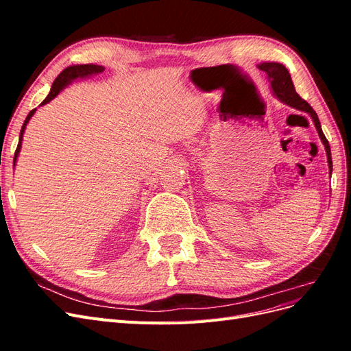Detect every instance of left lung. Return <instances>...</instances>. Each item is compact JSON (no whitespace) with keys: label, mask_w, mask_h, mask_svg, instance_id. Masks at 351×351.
Segmentation results:
<instances>
[{"label":"left lung","mask_w":351,"mask_h":351,"mask_svg":"<svg viewBox=\"0 0 351 351\" xmlns=\"http://www.w3.org/2000/svg\"><path fill=\"white\" fill-rule=\"evenodd\" d=\"M259 70H262L265 74L268 76V80L271 83V88L274 95H277V98L290 105V107L295 108V110H300L304 111L311 115V119L315 123V127L317 130V134H319L321 141L325 146V151H326V156H328V165H329V174L332 171V158H331V147H329V143L326 141V137L322 132V127L319 123V119H317V114L313 111V108L311 107L309 104H307L304 99L300 98V95L295 92L294 89V84L291 80V76L289 70H287L282 64L280 62H262V64L258 66Z\"/></svg>","instance_id":"1"}]
</instances>
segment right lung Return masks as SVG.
<instances>
[{
    "label": "right lung",
    "mask_w": 351,
    "mask_h": 351,
    "mask_svg": "<svg viewBox=\"0 0 351 351\" xmlns=\"http://www.w3.org/2000/svg\"><path fill=\"white\" fill-rule=\"evenodd\" d=\"M102 71H104V67H102V66H95V64L70 66V67L64 69V70H62V71L58 74V77L54 80V83H52V86H51V90H49V93H48V97H47L44 101H42L40 105L48 104L51 99H54V98L57 97V95H58L62 89H64L70 82L76 80V79H80V77H88V76H92V74H98V73H102ZM35 111H36V108L32 110V111L27 114L26 120H25V123H23V125H22V130H20L19 145H17V149H16V154H14V164H16V159H17V156H19L20 147H22V141H23L25 129H26V125H27L29 120L32 119V115L35 114Z\"/></svg>",
    "instance_id": "1"
}]
</instances>
